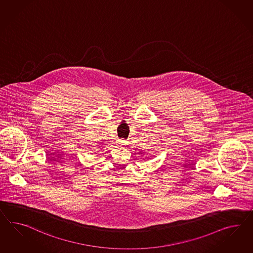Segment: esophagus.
<instances>
[{"mask_svg":"<svg viewBox=\"0 0 253 253\" xmlns=\"http://www.w3.org/2000/svg\"><path fill=\"white\" fill-rule=\"evenodd\" d=\"M118 144H120L121 145H126L127 142L125 140H123V139H119L118 140Z\"/></svg>","mask_w":253,"mask_h":253,"instance_id":"34e87169","label":"esophagus"}]
</instances>
